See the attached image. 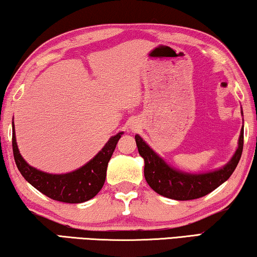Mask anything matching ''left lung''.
<instances>
[{
  "mask_svg": "<svg viewBox=\"0 0 257 257\" xmlns=\"http://www.w3.org/2000/svg\"><path fill=\"white\" fill-rule=\"evenodd\" d=\"M139 154L145 161V178L147 183L159 195L176 200H190L200 198L213 191L235 170L243 150V127L241 128L239 146L230 161L221 169L207 174H188L178 172L167 165L154 151L136 136Z\"/></svg>",
  "mask_w": 257,
  "mask_h": 257,
  "instance_id": "left-lung-1",
  "label": "left lung"
}]
</instances>
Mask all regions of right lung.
<instances>
[{"instance_id": "add662e5", "label": "right lung", "mask_w": 257, "mask_h": 257, "mask_svg": "<svg viewBox=\"0 0 257 257\" xmlns=\"http://www.w3.org/2000/svg\"><path fill=\"white\" fill-rule=\"evenodd\" d=\"M122 133L110 138L102 151L87 165L75 172L61 175L47 174L29 166L22 158L13 132V152L18 170L32 187L51 199L62 203L77 204L94 198L101 190L106 177V168L118 140Z\"/></svg>"}]
</instances>
